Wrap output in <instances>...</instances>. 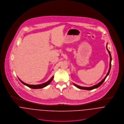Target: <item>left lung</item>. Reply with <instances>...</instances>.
I'll return each mask as SVG.
<instances>
[{
    "mask_svg": "<svg viewBox=\"0 0 124 124\" xmlns=\"http://www.w3.org/2000/svg\"><path fill=\"white\" fill-rule=\"evenodd\" d=\"M107 45H106V49H107V50L108 53L109 54V56H110V63H109V70H108V72H107V73L106 77H105L100 82H99L98 84H97V85H93V86H91V87H83V86H81L78 85H76V84L73 83V85L75 86H76V87H77L78 88L81 89H84V90H93V89H94L97 88L99 87L101 85H102V84L104 83V82L105 80H106L107 76L108 75V74H109V72H110V71L111 67L112 57H111V53H110V51H109L108 50V49H107Z\"/></svg>",
    "mask_w": 124,
    "mask_h": 124,
    "instance_id": "1",
    "label": "left lung"
}]
</instances>
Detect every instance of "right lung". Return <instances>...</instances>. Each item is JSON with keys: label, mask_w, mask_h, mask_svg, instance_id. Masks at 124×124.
<instances>
[{"label": "right lung", "mask_w": 124, "mask_h": 124, "mask_svg": "<svg viewBox=\"0 0 124 124\" xmlns=\"http://www.w3.org/2000/svg\"><path fill=\"white\" fill-rule=\"evenodd\" d=\"M53 77H54V76H53L48 81H47V82H45V83H43V84H42L37 85H29V84H26V83H24L23 81H22L21 80H20V79H19L18 78L19 80L23 85H26L27 86H28V87H30V88H31L40 89L44 88V87L47 86L48 85H49L50 84V83L52 82V81L53 80Z\"/></svg>", "instance_id": "1"}]
</instances>
